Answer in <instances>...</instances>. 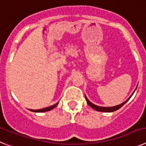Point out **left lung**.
Listing matches in <instances>:
<instances>
[{
  "mask_svg": "<svg viewBox=\"0 0 146 146\" xmlns=\"http://www.w3.org/2000/svg\"><path fill=\"white\" fill-rule=\"evenodd\" d=\"M133 95V94H131V96ZM131 96H130L129 98L126 101H125L124 102H123L122 104H119V105H117V106H114V107H110V108H105V107H99V106H96V105H95V104H94L93 103H91V102L89 101L88 99H87V97L86 96V101H87V103L88 104L89 106L91 107V108H92L93 109H94L95 110H97V111H100V112H106V113H110V112H114L115 111V110H117L120 109V108H121V107L123 106V105H124L125 104H126L127 102L129 101V99L131 98Z\"/></svg>",
  "mask_w": 146,
  "mask_h": 146,
  "instance_id": "left-lung-1",
  "label": "left lung"
}]
</instances>
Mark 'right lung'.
<instances>
[{
    "label": "right lung",
    "mask_w": 146,
    "mask_h": 146,
    "mask_svg": "<svg viewBox=\"0 0 146 146\" xmlns=\"http://www.w3.org/2000/svg\"><path fill=\"white\" fill-rule=\"evenodd\" d=\"M58 103H56V104H54V105H52V106H50V107H48V108H44V109L30 110L32 112H36V113H42V112H47V111H49V110H52L54 108H55V107L58 105Z\"/></svg>",
    "instance_id": "obj_1"
}]
</instances>
